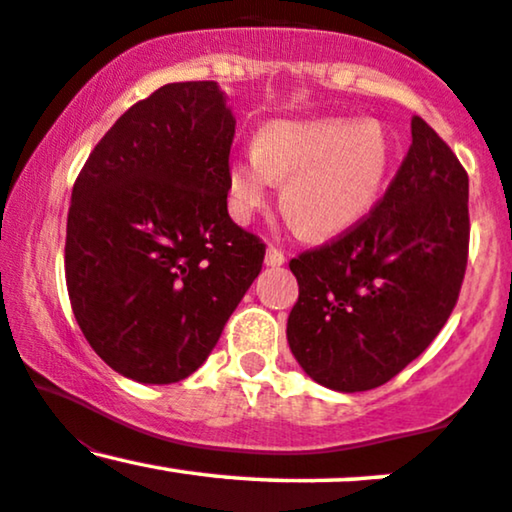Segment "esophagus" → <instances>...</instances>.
Returning <instances> with one entry per match:
<instances>
[{
    "mask_svg": "<svg viewBox=\"0 0 512 512\" xmlns=\"http://www.w3.org/2000/svg\"><path fill=\"white\" fill-rule=\"evenodd\" d=\"M284 262H286L284 252L276 248H267V255H264V264H267V267H281Z\"/></svg>",
    "mask_w": 512,
    "mask_h": 512,
    "instance_id": "1",
    "label": "esophagus"
}]
</instances>
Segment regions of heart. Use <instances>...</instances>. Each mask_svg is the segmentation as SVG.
Masks as SVG:
<instances>
[{
  "instance_id": "1",
  "label": "heart",
  "mask_w": 512,
  "mask_h": 512,
  "mask_svg": "<svg viewBox=\"0 0 512 512\" xmlns=\"http://www.w3.org/2000/svg\"><path fill=\"white\" fill-rule=\"evenodd\" d=\"M390 168L392 142L380 122L274 120L260 129L255 149L228 163L231 209L250 221L267 207L274 180H284V211L310 238L342 236L378 204Z\"/></svg>"
}]
</instances>
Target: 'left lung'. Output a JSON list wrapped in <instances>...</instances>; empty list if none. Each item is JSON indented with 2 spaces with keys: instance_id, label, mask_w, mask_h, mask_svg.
Here are the masks:
<instances>
[{
  "instance_id": "left-lung-1",
  "label": "left lung",
  "mask_w": 512,
  "mask_h": 512,
  "mask_svg": "<svg viewBox=\"0 0 512 512\" xmlns=\"http://www.w3.org/2000/svg\"><path fill=\"white\" fill-rule=\"evenodd\" d=\"M469 178L450 146L411 117L409 154L356 228L291 260V354L315 383L366 392L443 330L467 269Z\"/></svg>"
}]
</instances>
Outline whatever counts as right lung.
<instances>
[{
	"instance_id": "obj_1",
	"label": "right lung",
	"mask_w": 512,
	"mask_h": 512,
	"mask_svg": "<svg viewBox=\"0 0 512 512\" xmlns=\"http://www.w3.org/2000/svg\"><path fill=\"white\" fill-rule=\"evenodd\" d=\"M233 134L216 81L166 84L105 132L74 182L69 301L91 349L129 380L195 373L260 274L264 245L228 216Z\"/></svg>"
}]
</instances>
